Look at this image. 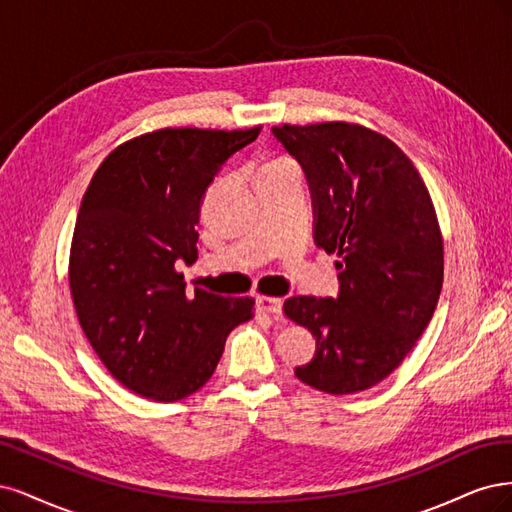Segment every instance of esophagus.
<instances>
[{
    "label": "esophagus",
    "instance_id": "34e87169",
    "mask_svg": "<svg viewBox=\"0 0 512 512\" xmlns=\"http://www.w3.org/2000/svg\"><path fill=\"white\" fill-rule=\"evenodd\" d=\"M257 310L270 312V315H280V312H283V302L278 298H257Z\"/></svg>",
    "mask_w": 512,
    "mask_h": 512
}]
</instances>
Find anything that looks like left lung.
<instances>
[{"label":"left lung","mask_w":512,"mask_h":512,"mask_svg":"<svg viewBox=\"0 0 512 512\" xmlns=\"http://www.w3.org/2000/svg\"><path fill=\"white\" fill-rule=\"evenodd\" d=\"M300 163L312 236L336 253V298L293 295L285 315L317 338L302 383L332 395L387 378L430 325L442 289V236L417 168L389 138L351 123L272 127Z\"/></svg>","instance_id":"obj_1"}]
</instances>
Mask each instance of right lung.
<instances>
[{
	"mask_svg": "<svg viewBox=\"0 0 512 512\" xmlns=\"http://www.w3.org/2000/svg\"><path fill=\"white\" fill-rule=\"evenodd\" d=\"M259 131L144 134L114 148L82 197L70 251L76 315L108 372L142 398L202 389L229 332L253 317L251 298L187 291L176 263H195L204 195Z\"/></svg>",
	"mask_w": 512,
	"mask_h": 512,
	"instance_id": "1",
	"label": "right lung"
}]
</instances>
